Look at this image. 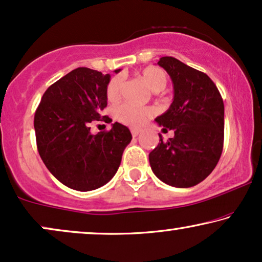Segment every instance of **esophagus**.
<instances>
[{"mask_svg":"<svg viewBox=\"0 0 262 262\" xmlns=\"http://www.w3.org/2000/svg\"><path fill=\"white\" fill-rule=\"evenodd\" d=\"M139 131L138 128H131V134H132V136H134V137H137V136L139 135Z\"/></svg>","mask_w":262,"mask_h":262,"instance_id":"esophagus-1","label":"esophagus"}]
</instances>
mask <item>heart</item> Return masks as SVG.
<instances>
[{"label":"heart","instance_id":"heart-1","mask_svg":"<svg viewBox=\"0 0 262 262\" xmlns=\"http://www.w3.org/2000/svg\"><path fill=\"white\" fill-rule=\"evenodd\" d=\"M139 76L145 82L146 85L152 92H161L166 88L168 78L167 74L157 67H146L141 71ZM124 83L120 76H114L111 78L106 88V96L111 102L119 101L123 94ZM151 110L148 107H138L131 103H123L118 106L116 110V116L121 123L128 125V126H139L148 118L151 116Z\"/></svg>","mask_w":262,"mask_h":262}]
</instances>
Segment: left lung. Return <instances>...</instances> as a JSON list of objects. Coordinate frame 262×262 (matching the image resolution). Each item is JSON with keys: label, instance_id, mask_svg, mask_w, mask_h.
Listing matches in <instances>:
<instances>
[{"label": "left lung", "instance_id": "1", "mask_svg": "<svg viewBox=\"0 0 262 262\" xmlns=\"http://www.w3.org/2000/svg\"><path fill=\"white\" fill-rule=\"evenodd\" d=\"M173 82V102L155 121L174 131L149 154L154 174L178 188L198 185L217 166L224 142V103L212 80L174 57L157 62Z\"/></svg>", "mask_w": 262, "mask_h": 262}]
</instances>
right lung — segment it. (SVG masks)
<instances>
[{
  "label": "right lung",
  "instance_id": "obj_1",
  "mask_svg": "<svg viewBox=\"0 0 262 262\" xmlns=\"http://www.w3.org/2000/svg\"><path fill=\"white\" fill-rule=\"evenodd\" d=\"M119 73L120 69L114 70ZM111 75L77 68L46 89L34 116L37 146L42 162L57 180L76 191H93L117 173L130 130L119 123L93 135V120L107 106Z\"/></svg>",
  "mask_w": 262,
  "mask_h": 262
}]
</instances>
